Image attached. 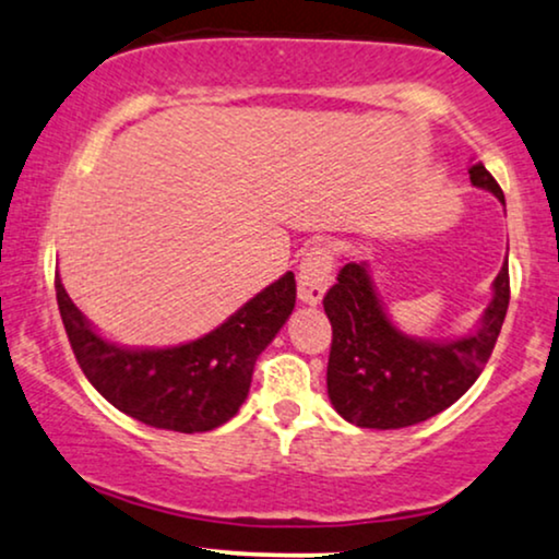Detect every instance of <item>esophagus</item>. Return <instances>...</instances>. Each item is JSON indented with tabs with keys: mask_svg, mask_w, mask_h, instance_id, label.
I'll use <instances>...</instances> for the list:
<instances>
[{
	"mask_svg": "<svg viewBox=\"0 0 559 559\" xmlns=\"http://www.w3.org/2000/svg\"><path fill=\"white\" fill-rule=\"evenodd\" d=\"M331 275H333V252L331 247L325 245H314L309 247L301 258L299 265V299L305 305H318L325 294L328 284H331Z\"/></svg>",
	"mask_w": 559,
	"mask_h": 559,
	"instance_id": "obj_1",
	"label": "esophagus"
}]
</instances>
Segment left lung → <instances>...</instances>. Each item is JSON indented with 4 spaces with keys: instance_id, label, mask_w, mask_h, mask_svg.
I'll return each instance as SVG.
<instances>
[{
    "instance_id": "obj_1",
    "label": "left lung",
    "mask_w": 559,
    "mask_h": 559,
    "mask_svg": "<svg viewBox=\"0 0 559 559\" xmlns=\"http://www.w3.org/2000/svg\"><path fill=\"white\" fill-rule=\"evenodd\" d=\"M468 177L506 205V194L484 164H474ZM367 267V262H348L322 299L333 325L328 395L335 412L356 427L419 425L453 406L492 356L510 301L508 262L497 273L479 331L445 344L403 335L388 320Z\"/></svg>"
}]
</instances>
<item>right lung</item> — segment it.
Listing matches in <instances>:
<instances>
[{
	"mask_svg": "<svg viewBox=\"0 0 559 559\" xmlns=\"http://www.w3.org/2000/svg\"><path fill=\"white\" fill-rule=\"evenodd\" d=\"M53 286L67 338L91 385L132 419L187 435L221 427L239 412L254 361L297 301V281L286 273L203 338L171 348H122L87 325L59 275Z\"/></svg>",
	"mask_w": 559,
	"mask_h": 559,
	"instance_id": "1",
	"label": "right lung"
}]
</instances>
